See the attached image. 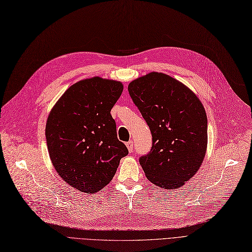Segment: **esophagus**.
Here are the masks:
<instances>
[{"label": "esophagus", "instance_id": "obj_1", "mask_svg": "<svg viewBox=\"0 0 252 252\" xmlns=\"http://www.w3.org/2000/svg\"><path fill=\"white\" fill-rule=\"evenodd\" d=\"M126 147H127V150H128V152L129 153H132L133 152V150H134V142L131 140V141H128V142H126Z\"/></svg>", "mask_w": 252, "mask_h": 252}]
</instances>
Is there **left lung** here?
I'll return each mask as SVG.
<instances>
[{
	"mask_svg": "<svg viewBox=\"0 0 252 252\" xmlns=\"http://www.w3.org/2000/svg\"><path fill=\"white\" fill-rule=\"evenodd\" d=\"M135 105L153 136L150 154L140 158L147 180L162 189L183 187L201 166L208 146V119L195 93L163 72L128 84Z\"/></svg>",
	"mask_w": 252,
	"mask_h": 252,
	"instance_id": "1",
	"label": "left lung"
}]
</instances>
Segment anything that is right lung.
<instances>
[{
	"label": "right lung",
	"instance_id": "1",
	"mask_svg": "<svg viewBox=\"0 0 252 252\" xmlns=\"http://www.w3.org/2000/svg\"><path fill=\"white\" fill-rule=\"evenodd\" d=\"M123 90V83L115 80H81L63 93L48 116L45 137L52 164L78 191L93 194L104 188L128 154L110 113Z\"/></svg>",
	"mask_w": 252,
	"mask_h": 252
}]
</instances>
